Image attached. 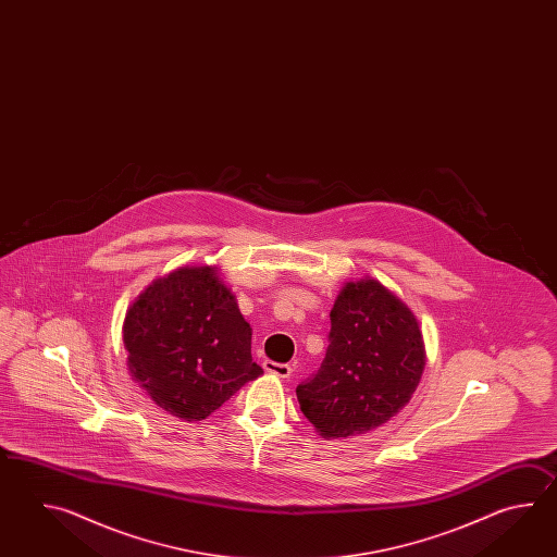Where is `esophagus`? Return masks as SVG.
<instances>
[{"label":"esophagus","instance_id":"esophagus-1","mask_svg":"<svg viewBox=\"0 0 557 557\" xmlns=\"http://www.w3.org/2000/svg\"><path fill=\"white\" fill-rule=\"evenodd\" d=\"M262 367H264L269 374H274L278 379H288L293 374V368L288 367V364H281V362H273V360H264Z\"/></svg>","mask_w":557,"mask_h":557}]
</instances>
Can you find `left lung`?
I'll use <instances>...</instances> for the list:
<instances>
[{"label": "left lung", "mask_w": 557, "mask_h": 557, "mask_svg": "<svg viewBox=\"0 0 557 557\" xmlns=\"http://www.w3.org/2000/svg\"><path fill=\"white\" fill-rule=\"evenodd\" d=\"M424 364L414 312L368 276L336 296L326 356L296 398L322 438L367 434L410 403Z\"/></svg>", "instance_id": "8db88e82"}]
</instances>
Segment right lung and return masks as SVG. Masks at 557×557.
I'll return each instance as SVG.
<instances>
[{"instance_id":"1","label":"right lung","mask_w":557,"mask_h":557,"mask_svg":"<svg viewBox=\"0 0 557 557\" xmlns=\"http://www.w3.org/2000/svg\"><path fill=\"white\" fill-rule=\"evenodd\" d=\"M252 329L216 267H181L149 284L127 310L123 344L131 376L159 408L205 420L259 379Z\"/></svg>"}]
</instances>
